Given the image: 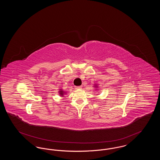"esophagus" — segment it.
Instances as JSON below:
<instances>
[{
	"label": "esophagus",
	"mask_w": 160,
	"mask_h": 160,
	"mask_svg": "<svg viewBox=\"0 0 160 160\" xmlns=\"http://www.w3.org/2000/svg\"><path fill=\"white\" fill-rule=\"evenodd\" d=\"M82 89V86H76V89Z\"/></svg>",
	"instance_id": "34e87169"
}]
</instances>
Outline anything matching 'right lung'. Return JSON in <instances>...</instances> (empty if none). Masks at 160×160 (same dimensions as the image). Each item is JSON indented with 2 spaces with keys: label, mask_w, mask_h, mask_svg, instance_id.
I'll return each instance as SVG.
<instances>
[{
  "label": "right lung",
  "mask_w": 160,
  "mask_h": 160,
  "mask_svg": "<svg viewBox=\"0 0 160 160\" xmlns=\"http://www.w3.org/2000/svg\"><path fill=\"white\" fill-rule=\"evenodd\" d=\"M65 92H64L63 91H62V90H61V91H59V94L61 95V97H63V94H65Z\"/></svg>",
  "instance_id": "1"
}]
</instances>
